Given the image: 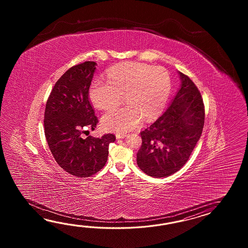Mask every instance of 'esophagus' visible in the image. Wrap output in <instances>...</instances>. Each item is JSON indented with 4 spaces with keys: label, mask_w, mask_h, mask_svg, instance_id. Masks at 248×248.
Wrapping results in <instances>:
<instances>
[{
    "label": "esophagus",
    "mask_w": 248,
    "mask_h": 248,
    "mask_svg": "<svg viewBox=\"0 0 248 248\" xmlns=\"http://www.w3.org/2000/svg\"><path fill=\"white\" fill-rule=\"evenodd\" d=\"M126 137V134H117L116 138L117 139H123Z\"/></svg>",
    "instance_id": "1"
}]
</instances>
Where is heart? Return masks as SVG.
<instances>
[{"instance_id": "1", "label": "heart", "mask_w": 248, "mask_h": 248, "mask_svg": "<svg viewBox=\"0 0 248 248\" xmlns=\"http://www.w3.org/2000/svg\"><path fill=\"white\" fill-rule=\"evenodd\" d=\"M107 80L95 79L90 88V98L99 109H108L122 102L126 106L113 108L102 117V125L109 131L124 134L141 124L142 118L152 121L163 110L172 90L169 72L145 63H126L110 69Z\"/></svg>"}]
</instances>
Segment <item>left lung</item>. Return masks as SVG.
<instances>
[{
	"label": "left lung",
	"instance_id": "left-lung-1",
	"mask_svg": "<svg viewBox=\"0 0 248 248\" xmlns=\"http://www.w3.org/2000/svg\"><path fill=\"white\" fill-rule=\"evenodd\" d=\"M181 85L168 109L141 132L137 165L155 178L168 177L182 169L200 140L205 122L201 93L192 80L178 72Z\"/></svg>",
	"mask_w": 248,
	"mask_h": 248
}]
</instances>
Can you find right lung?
<instances>
[{"instance_id": "1", "label": "right lung", "mask_w": 248, "mask_h": 248, "mask_svg": "<svg viewBox=\"0 0 248 248\" xmlns=\"http://www.w3.org/2000/svg\"><path fill=\"white\" fill-rule=\"evenodd\" d=\"M96 63L87 61L67 70L54 86L44 114L45 137L57 163L69 174L89 177L104 168L115 136L82 137L98 122L89 100Z\"/></svg>"}]
</instances>
